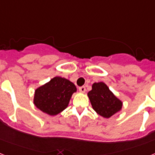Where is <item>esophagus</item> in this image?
Returning <instances> with one entry per match:
<instances>
[{"label":"esophagus","instance_id":"obj_1","mask_svg":"<svg viewBox=\"0 0 155 155\" xmlns=\"http://www.w3.org/2000/svg\"><path fill=\"white\" fill-rule=\"evenodd\" d=\"M79 91H80L81 93H85V86L79 87Z\"/></svg>","mask_w":155,"mask_h":155}]
</instances>
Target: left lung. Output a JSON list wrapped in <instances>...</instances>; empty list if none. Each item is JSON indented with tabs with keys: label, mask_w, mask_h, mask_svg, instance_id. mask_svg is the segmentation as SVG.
I'll return each instance as SVG.
<instances>
[{
	"label": "left lung",
	"mask_w": 155,
	"mask_h": 155,
	"mask_svg": "<svg viewBox=\"0 0 155 155\" xmlns=\"http://www.w3.org/2000/svg\"><path fill=\"white\" fill-rule=\"evenodd\" d=\"M88 97L93 109L104 118H109L122 108V102L104 82L94 83Z\"/></svg>",
	"instance_id": "left-lung-1"
}]
</instances>
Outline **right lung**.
<instances>
[{
	"mask_svg": "<svg viewBox=\"0 0 155 155\" xmlns=\"http://www.w3.org/2000/svg\"><path fill=\"white\" fill-rule=\"evenodd\" d=\"M76 90L74 83L61 77H55L35 90V105L47 114L55 116L66 108Z\"/></svg>",
	"mask_w": 155,
	"mask_h": 155,
	"instance_id": "obj_1",
	"label": "right lung"
}]
</instances>
